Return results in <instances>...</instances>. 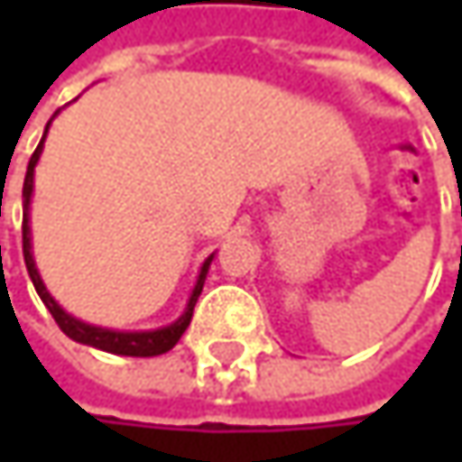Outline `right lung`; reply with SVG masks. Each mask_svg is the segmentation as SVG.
Listing matches in <instances>:
<instances>
[{"label": "right lung", "mask_w": 462, "mask_h": 462, "mask_svg": "<svg viewBox=\"0 0 462 462\" xmlns=\"http://www.w3.org/2000/svg\"><path fill=\"white\" fill-rule=\"evenodd\" d=\"M50 128V123H47ZM45 128V136H47ZM45 136L40 141V146L34 149L32 160H29V168H26V179H23V262H26V270H29V278L40 294V300L45 302V308L50 310V316L55 319V323L60 326V331L66 337H71L74 342H82V345H90V347H98V350H106V353H117V356H136V358H146V356H160V353H168L179 339L181 334L187 331V326L192 321V310H195V302L203 291V283H206V275H208V267H211V259L214 254L203 262L200 267V275H198V283L189 294V302L184 308V313L179 316V321H173L171 326H162V328H152V331H115V328H101V326H90V323L79 321L74 316H69L45 289L40 273H37V264H34V256H32V227H29V206H32V192H34V168H37V160L42 154V143Z\"/></svg>", "instance_id": "obj_1"}]
</instances>
